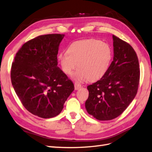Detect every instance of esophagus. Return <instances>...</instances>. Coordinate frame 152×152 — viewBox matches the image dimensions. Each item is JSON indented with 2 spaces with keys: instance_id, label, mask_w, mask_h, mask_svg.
Instances as JSON below:
<instances>
[{
  "instance_id": "esophagus-1",
  "label": "esophagus",
  "mask_w": 152,
  "mask_h": 152,
  "mask_svg": "<svg viewBox=\"0 0 152 152\" xmlns=\"http://www.w3.org/2000/svg\"><path fill=\"white\" fill-rule=\"evenodd\" d=\"M74 86H75V90H79L80 88H81V85H80L79 83H75Z\"/></svg>"
}]
</instances>
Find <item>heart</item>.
Masks as SVG:
<instances>
[{"label":"heart","mask_w":152,"mask_h":152,"mask_svg":"<svg viewBox=\"0 0 152 152\" xmlns=\"http://www.w3.org/2000/svg\"><path fill=\"white\" fill-rule=\"evenodd\" d=\"M113 49L107 43L95 39H83L70 44L67 52L61 53L58 59L63 72L78 82L88 79L95 81L104 76L113 58Z\"/></svg>","instance_id":"heart-1"}]
</instances>
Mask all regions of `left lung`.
<instances>
[{"label":"left lung","mask_w":152,"mask_h":152,"mask_svg":"<svg viewBox=\"0 0 152 152\" xmlns=\"http://www.w3.org/2000/svg\"><path fill=\"white\" fill-rule=\"evenodd\" d=\"M114 57L100 80L87 86L88 113L98 120H110L127 109L137 93L140 79L137 54L129 43L113 36Z\"/></svg>","instance_id":"obj_1"}]
</instances>
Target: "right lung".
Instances as JSON below:
<instances>
[{
	"label": "right lung",
	"mask_w": 152,
	"mask_h": 152,
	"mask_svg": "<svg viewBox=\"0 0 152 152\" xmlns=\"http://www.w3.org/2000/svg\"><path fill=\"white\" fill-rule=\"evenodd\" d=\"M64 34L39 36L23 44L11 69L17 95L34 115L50 118L61 113L73 83L58 67V48Z\"/></svg>",
	"instance_id": "right-lung-1"
}]
</instances>
